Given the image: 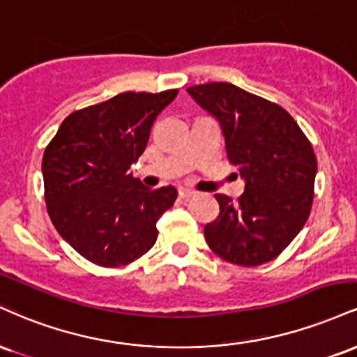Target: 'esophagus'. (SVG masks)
Segmentation results:
<instances>
[{
    "mask_svg": "<svg viewBox=\"0 0 357 357\" xmlns=\"http://www.w3.org/2000/svg\"><path fill=\"white\" fill-rule=\"evenodd\" d=\"M178 195L182 197V199H190V197L195 195V192L192 190V188H178Z\"/></svg>",
    "mask_w": 357,
    "mask_h": 357,
    "instance_id": "1",
    "label": "esophagus"
}]
</instances>
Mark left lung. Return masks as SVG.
Segmentation results:
<instances>
[{
	"label": "left lung",
	"instance_id": "left-lung-1",
	"mask_svg": "<svg viewBox=\"0 0 357 357\" xmlns=\"http://www.w3.org/2000/svg\"><path fill=\"white\" fill-rule=\"evenodd\" d=\"M187 91L219 120L229 162L245 180L237 202L215 195L220 213L205 225V241L236 266L269 262L311 213L317 172L311 142L282 107L232 83H204Z\"/></svg>",
	"mask_w": 357,
	"mask_h": 357
}]
</instances>
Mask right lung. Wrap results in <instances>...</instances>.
<instances>
[{"mask_svg": "<svg viewBox=\"0 0 357 357\" xmlns=\"http://www.w3.org/2000/svg\"><path fill=\"white\" fill-rule=\"evenodd\" d=\"M178 90L127 91L73 112L43 155L45 200L54 229L86 261L119 267L157 241V220L177 188L145 187L130 174L157 115Z\"/></svg>", "mask_w": 357, "mask_h": 357, "instance_id": "add662e5", "label": "right lung"}]
</instances>
